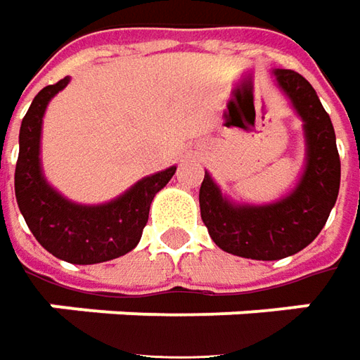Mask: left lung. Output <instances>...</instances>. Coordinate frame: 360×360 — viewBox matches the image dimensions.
<instances>
[{
    "label": "left lung",
    "instance_id": "left-lung-1",
    "mask_svg": "<svg viewBox=\"0 0 360 360\" xmlns=\"http://www.w3.org/2000/svg\"><path fill=\"white\" fill-rule=\"evenodd\" d=\"M276 79L305 122L307 168L297 188L277 204L233 206L221 198L210 174L200 186V214L216 245L264 262L307 248L323 230L341 184L335 129L315 89L303 75L289 69H277Z\"/></svg>",
    "mask_w": 360,
    "mask_h": 360
}]
</instances>
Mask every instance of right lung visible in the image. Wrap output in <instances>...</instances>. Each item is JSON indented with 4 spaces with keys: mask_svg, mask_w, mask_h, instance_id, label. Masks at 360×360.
Returning <instances> with one entry per match:
<instances>
[{
    "mask_svg": "<svg viewBox=\"0 0 360 360\" xmlns=\"http://www.w3.org/2000/svg\"><path fill=\"white\" fill-rule=\"evenodd\" d=\"M67 83L65 77L41 89L21 120L15 164L17 206L35 240L55 257L79 265L101 264L136 248L152 200L174 176L176 166L142 178L127 194L105 206H79L59 196L41 174L39 139L47 103Z\"/></svg>",
    "mask_w": 360,
    "mask_h": 360,
    "instance_id": "right-lung-1",
    "label": "right lung"
}]
</instances>
